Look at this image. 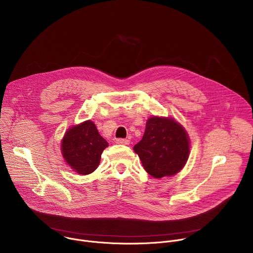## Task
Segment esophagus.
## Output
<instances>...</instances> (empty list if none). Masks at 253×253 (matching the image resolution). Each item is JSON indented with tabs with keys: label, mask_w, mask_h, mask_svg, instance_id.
<instances>
[{
	"label": "esophagus",
	"mask_w": 253,
	"mask_h": 253,
	"mask_svg": "<svg viewBox=\"0 0 253 253\" xmlns=\"http://www.w3.org/2000/svg\"><path fill=\"white\" fill-rule=\"evenodd\" d=\"M116 143H117V144H122V145H129L130 141L127 140V139L119 138V139H116Z\"/></svg>",
	"instance_id": "1"
}]
</instances>
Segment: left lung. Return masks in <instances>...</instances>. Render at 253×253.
<instances>
[{"mask_svg":"<svg viewBox=\"0 0 253 253\" xmlns=\"http://www.w3.org/2000/svg\"><path fill=\"white\" fill-rule=\"evenodd\" d=\"M189 136L171 117H150L143 138L133 147L145 171L154 178L173 176L185 166L190 152Z\"/></svg>","mask_w":253,"mask_h":253,"instance_id":"1","label":"left lung"}]
</instances>
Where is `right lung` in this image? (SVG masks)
<instances>
[{"mask_svg": "<svg viewBox=\"0 0 253 253\" xmlns=\"http://www.w3.org/2000/svg\"><path fill=\"white\" fill-rule=\"evenodd\" d=\"M108 145L94 122L87 120L66 131L61 141V152L65 162L75 172L88 175L97 169L101 154Z\"/></svg>", "mask_w": 253, "mask_h": 253, "instance_id": "right-lung-1", "label": "right lung"}]
</instances>
